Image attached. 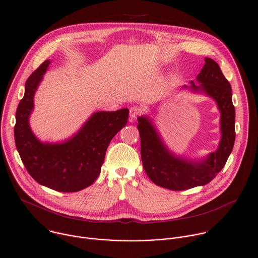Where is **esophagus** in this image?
Here are the masks:
<instances>
[{
  "label": "esophagus",
  "mask_w": 258,
  "mask_h": 258,
  "mask_svg": "<svg viewBox=\"0 0 258 258\" xmlns=\"http://www.w3.org/2000/svg\"><path fill=\"white\" fill-rule=\"evenodd\" d=\"M140 114H141V109H140L139 107L133 106V107L130 109V117H131V119L137 118Z\"/></svg>",
  "instance_id": "esophagus-1"
}]
</instances>
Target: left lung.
Here are the masks:
<instances>
[{
  "label": "left lung",
  "mask_w": 258,
  "mask_h": 258,
  "mask_svg": "<svg viewBox=\"0 0 258 258\" xmlns=\"http://www.w3.org/2000/svg\"><path fill=\"white\" fill-rule=\"evenodd\" d=\"M205 61L197 77L200 84L191 81L189 86H182L181 89L203 93L217 103L221 113L219 147L201 160L176 155L165 145L153 119L149 115H142L138 118L142 162L147 175L158 186L171 190H184L206 185L223 169L233 150L235 108L231 85L214 59L206 57Z\"/></svg>",
  "instance_id": "1"
}]
</instances>
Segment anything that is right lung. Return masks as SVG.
<instances>
[{"label": "right lung", "instance_id": "right-lung-1", "mask_svg": "<svg viewBox=\"0 0 258 258\" xmlns=\"http://www.w3.org/2000/svg\"><path fill=\"white\" fill-rule=\"evenodd\" d=\"M50 62H42L25 83L24 97L16 111L15 143L36 182L56 191L76 192L93 184L99 176L107 147L125 126L128 109L94 112L71 138L59 143L41 142L31 131L29 117L35 92Z\"/></svg>", "mask_w": 258, "mask_h": 258}]
</instances>
